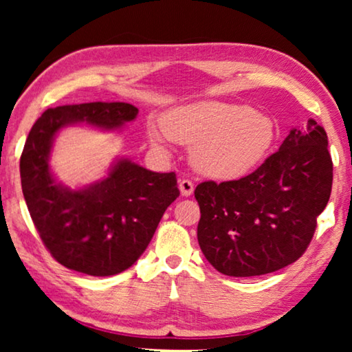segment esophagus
<instances>
[{"mask_svg":"<svg viewBox=\"0 0 352 352\" xmlns=\"http://www.w3.org/2000/svg\"><path fill=\"white\" fill-rule=\"evenodd\" d=\"M178 186H180V192L182 195H184V197H189L194 190V183L190 180H180V184H178Z\"/></svg>","mask_w":352,"mask_h":352,"instance_id":"34e87169","label":"esophagus"}]
</instances>
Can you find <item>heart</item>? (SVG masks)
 I'll list each match as a JSON object with an SVG mask.
<instances>
[{"instance_id":"1","label":"heart","mask_w":352,"mask_h":352,"mask_svg":"<svg viewBox=\"0 0 352 352\" xmlns=\"http://www.w3.org/2000/svg\"><path fill=\"white\" fill-rule=\"evenodd\" d=\"M163 130L148 127L153 146L172 140L194 146V163L205 174L236 178L248 174L267 157L276 140L273 119L245 104L200 100L169 110Z\"/></svg>"}]
</instances>
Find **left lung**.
I'll use <instances>...</instances> for the list:
<instances>
[{
  "label": "left lung",
  "instance_id": "obj_1",
  "mask_svg": "<svg viewBox=\"0 0 352 352\" xmlns=\"http://www.w3.org/2000/svg\"><path fill=\"white\" fill-rule=\"evenodd\" d=\"M331 189L327 135L309 119L306 129H292L279 151L252 174L195 188L201 252L228 276L284 269L306 252Z\"/></svg>",
  "mask_w": 352,
  "mask_h": 352
}]
</instances>
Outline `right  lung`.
I'll use <instances>...</instances> for the list:
<instances>
[{"label":"right lung","mask_w":352,"mask_h":352,"mask_svg":"<svg viewBox=\"0 0 352 352\" xmlns=\"http://www.w3.org/2000/svg\"><path fill=\"white\" fill-rule=\"evenodd\" d=\"M138 109L126 102H88L46 110L28 135L20 160L29 214L52 258L91 276L132 267L152 241L164 211L180 190L174 172L160 174L121 158L109 175L82 189L57 183L50 153L57 132L76 122L118 130Z\"/></svg>","instance_id":"right-lung-1"}]
</instances>
